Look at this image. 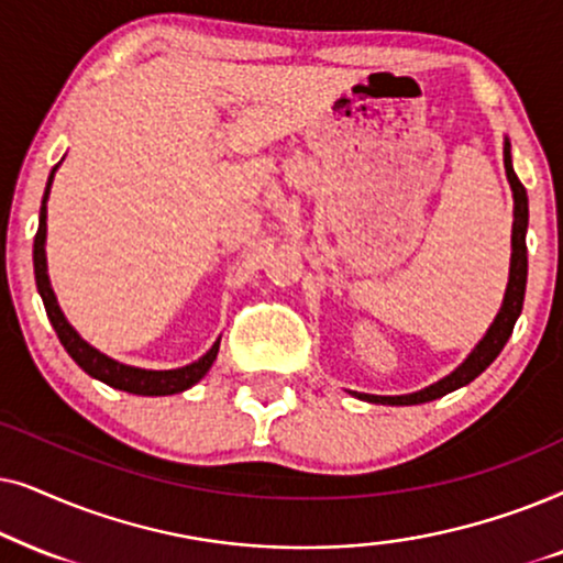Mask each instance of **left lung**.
<instances>
[{
  "instance_id": "1",
  "label": "left lung",
  "mask_w": 563,
  "mask_h": 563,
  "mask_svg": "<svg viewBox=\"0 0 563 563\" xmlns=\"http://www.w3.org/2000/svg\"><path fill=\"white\" fill-rule=\"evenodd\" d=\"M505 172L509 190H512V254H509V277L505 298H501V306L494 317L492 327L486 329V334L478 340L474 350L468 352V357L455 368L448 373L445 378L434 380L432 386L422 388V391L415 394H401V396H376V394H360V391H347L360 401L368 404H386V407H411V404H427L440 399V396L455 391V388L468 386L471 380L489 368V365L497 360V355L505 347L509 334H512L515 321L522 311V301H526V283H528V246H526V234H528V192L522 187L520 179H517L512 169V154H509V139H505Z\"/></svg>"
}]
</instances>
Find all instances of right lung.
Returning a JSON list of instances; mask_svg holds the SVG:
<instances>
[{
  "instance_id": "add662e5",
  "label": "right lung",
  "mask_w": 563,
  "mask_h": 563,
  "mask_svg": "<svg viewBox=\"0 0 563 563\" xmlns=\"http://www.w3.org/2000/svg\"><path fill=\"white\" fill-rule=\"evenodd\" d=\"M62 167V162L51 169L48 183H46V192H43V203H41V219H37V234L33 242V267H35V286L37 294L43 298V306H46V313L54 324L58 340H62L64 350L69 352L74 363L79 365L87 376H92L102 384H108L118 391H129L136 396H172V394H183L187 388H192L200 378L211 371L216 355H219V344L221 336L213 342V347L206 352L203 357H198L190 365H183V368H172V371H146V368H136V365H125L118 363L92 347L87 340H81V334L74 329L69 321H66L62 306L56 301L54 288H51L48 280V260H46V219H48V195H51V185H54V175L56 169Z\"/></svg>"
}]
</instances>
